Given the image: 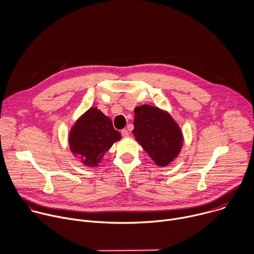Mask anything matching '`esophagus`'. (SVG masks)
<instances>
[{"instance_id": "1", "label": "esophagus", "mask_w": 254, "mask_h": 254, "mask_svg": "<svg viewBox=\"0 0 254 254\" xmlns=\"http://www.w3.org/2000/svg\"><path fill=\"white\" fill-rule=\"evenodd\" d=\"M121 134H122V136H123V137H128V136H129V132H128V130H127V129H123V130H121Z\"/></svg>"}]
</instances>
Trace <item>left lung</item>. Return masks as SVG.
I'll return each instance as SVG.
<instances>
[{
    "label": "left lung",
    "instance_id": "1",
    "mask_svg": "<svg viewBox=\"0 0 254 254\" xmlns=\"http://www.w3.org/2000/svg\"><path fill=\"white\" fill-rule=\"evenodd\" d=\"M134 130L138 143L159 166L172 162L182 147L183 136L172 117L150 105L135 108Z\"/></svg>",
    "mask_w": 254,
    "mask_h": 254
}]
</instances>
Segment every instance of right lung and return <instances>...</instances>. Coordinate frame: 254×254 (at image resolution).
Masks as SVG:
<instances>
[{"label":"right lung","instance_id":"1","mask_svg":"<svg viewBox=\"0 0 254 254\" xmlns=\"http://www.w3.org/2000/svg\"><path fill=\"white\" fill-rule=\"evenodd\" d=\"M121 139L110 118L97 108L89 109L74 125L69 135L71 151L87 166H97L114 142Z\"/></svg>","mask_w":254,"mask_h":254}]
</instances>
